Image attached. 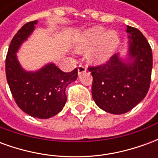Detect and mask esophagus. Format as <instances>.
<instances>
[{
	"label": "esophagus",
	"mask_w": 158,
	"mask_h": 158,
	"mask_svg": "<svg viewBox=\"0 0 158 158\" xmlns=\"http://www.w3.org/2000/svg\"><path fill=\"white\" fill-rule=\"evenodd\" d=\"M86 70H87V69H86L85 66L81 65V64L79 65V67H78V73H79V75H80L83 73L86 72Z\"/></svg>",
	"instance_id": "esophagus-1"
}]
</instances>
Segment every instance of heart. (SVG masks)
Segmentation results:
<instances>
[{
	"mask_svg": "<svg viewBox=\"0 0 158 158\" xmlns=\"http://www.w3.org/2000/svg\"><path fill=\"white\" fill-rule=\"evenodd\" d=\"M101 26L92 27L79 34L76 40L75 48L79 52H89V62L100 64L106 62L113 55L118 45L119 38L113 30L105 32Z\"/></svg>",
	"mask_w": 158,
	"mask_h": 158,
	"instance_id": "1",
	"label": "heart"
}]
</instances>
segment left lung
<instances>
[{"label": "left lung", "mask_w": 158, "mask_h": 158, "mask_svg": "<svg viewBox=\"0 0 158 158\" xmlns=\"http://www.w3.org/2000/svg\"><path fill=\"white\" fill-rule=\"evenodd\" d=\"M128 59L118 53L106 63L89 67L93 77L92 97L101 109L123 114L142 101L149 89L152 69V52L139 29L127 26Z\"/></svg>", "instance_id": "left-lung-1"}]
</instances>
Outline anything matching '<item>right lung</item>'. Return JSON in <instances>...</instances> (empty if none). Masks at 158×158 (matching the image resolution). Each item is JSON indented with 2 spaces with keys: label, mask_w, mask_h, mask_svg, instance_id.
<instances>
[{
  "label": "right lung",
  "mask_w": 158,
  "mask_h": 158,
  "mask_svg": "<svg viewBox=\"0 0 158 158\" xmlns=\"http://www.w3.org/2000/svg\"><path fill=\"white\" fill-rule=\"evenodd\" d=\"M37 20L25 23L12 38L6 58V75L9 88L19 108L38 118H50L61 112L67 102L65 89L76 80L78 69L65 73L54 63L35 72H28L19 63L17 52L28 39Z\"/></svg>",
  "instance_id": "obj_1"
}]
</instances>
